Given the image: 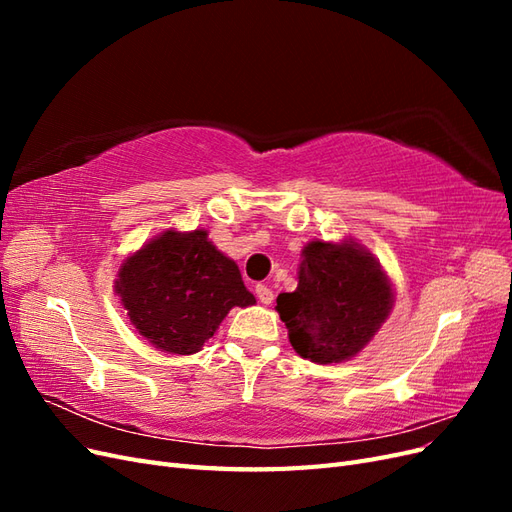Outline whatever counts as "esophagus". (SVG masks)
Returning <instances> with one entry per match:
<instances>
[{
	"label": "esophagus",
	"instance_id": "esophagus-1",
	"mask_svg": "<svg viewBox=\"0 0 512 512\" xmlns=\"http://www.w3.org/2000/svg\"><path fill=\"white\" fill-rule=\"evenodd\" d=\"M256 297L260 299V303H265V305H269V303H273V290L269 288V286H265V284H258L256 286Z\"/></svg>",
	"mask_w": 512,
	"mask_h": 512
}]
</instances>
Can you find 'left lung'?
I'll return each mask as SVG.
<instances>
[{"instance_id": "1", "label": "left lung", "mask_w": 512, "mask_h": 512, "mask_svg": "<svg viewBox=\"0 0 512 512\" xmlns=\"http://www.w3.org/2000/svg\"><path fill=\"white\" fill-rule=\"evenodd\" d=\"M299 286L277 297L292 348L318 365L359 354L393 307V284L354 239H314L301 250Z\"/></svg>"}]
</instances>
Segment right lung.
<instances>
[{"label":"right lung","mask_w":512,"mask_h":512,"mask_svg":"<svg viewBox=\"0 0 512 512\" xmlns=\"http://www.w3.org/2000/svg\"><path fill=\"white\" fill-rule=\"evenodd\" d=\"M115 292L147 342L168 354H194L232 307L254 305L235 260L207 230H166L121 262Z\"/></svg>","instance_id":"1"}]
</instances>
